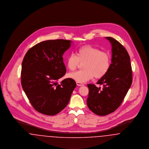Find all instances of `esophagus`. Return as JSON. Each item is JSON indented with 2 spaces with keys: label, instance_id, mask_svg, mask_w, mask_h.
I'll return each mask as SVG.
<instances>
[{
  "label": "esophagus",
  "instance_id": "34e87169",
  "mask_svg": "<svg viewBox=\"0 0 149 149\" xmlns=\"http://www.w3.org/2000/svg\"><path fill=\"white\" fill-rule=\"evenodd\" d=\"M77 85H78V86H83V84H81V83L78 82V81H77Z\"/></svg>",
  "mask_w": 149,
  "mask_h": 149
}]
</instances>
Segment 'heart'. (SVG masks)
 <instances>
[{
	"instance_id": "heart-1",
	"label": "heart",
	"mask_w": 149,
	"mask_h": 149,
	"mask_svg": "<svg viewBox=\"0 0 149 149\" xmlns=\"http://www.w3.org/2000/svg\"><path fill=\"white\" fill-rule=\"evenodd\" d=\"M66 63L67 68L71 71L76 70L80 63H83L84 69L69 73L68 77L79 83H84L94 77L100 79L105 76L110 69L111 58L106 51L86 45L77 49V55H69Z\"/></svg>"
}]
</instances>
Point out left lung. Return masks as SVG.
Instances as JSON below:
<instances>
[{
    "instance_id": "8db88e82",
    "label": "left lung",
    "mask_w": 149,
    "mask_h": 149,
    "mask_svg": "<svg viewBox=\"0 0 149 149\" xmlns=\"http://www.w3.org/2000/svg\"><path fill=\"white\" fill-rule=\"evenodd\" d=\"M106 38L112 45V63L106 75L97 84H89L86 100L88 108L99 116H106L115 111L122 103L132 84V74L130 57L127 50L118 41L111 37Z\"/></svg>"
}]
</instances>
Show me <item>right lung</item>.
<instances>
[{
  "mask_svg": "<svg viewBox=\"0 0 149 149\" xmlns=\"http://www.w3.org/2000/svg\"><path fill=\"white\" fill-rule=\"evenodd\" d=\"M71 41L47 40L36 44L22 61L21 84L31 104L41 113L54 116L66 106L77 86L71 78L57 84L66 72L63 55Z\"/></svg>",
  "mask_w": 149,
  "mask_h": 149,
  "instance_id": "right-lung-1",
  "label": "right lung"
}]
</instances>
